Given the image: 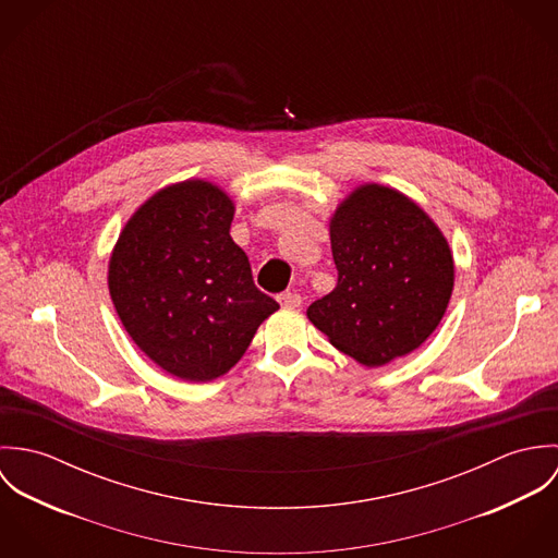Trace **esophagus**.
<instances>
[{
  "label": "esophagus",
  "instance_id": "esophagus-1",
  "mask_svg": "<svg viewBox=\"0 0 558 558\" xmlns=\"http://www.w3.org/2000/svg\"><path fill=\"white\" fill-rule=\"evenodd\" d=\"M277 301H279V305H281V307H286V310L301 307V303H303L301 294H296V292H283V294H279V296H277Z\"/></svg>",
  "mask_w": 558,
  "mask_h": 558
}]
</instances>
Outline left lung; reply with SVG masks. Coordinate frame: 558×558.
<instances>
[{"label": "left lung", "mask_w": 558, "mask_h": 558, "mask_svg": "<svg viewBox=\"0 0 558 558\" xmlns=\"http://www.w3.org/2000/svg\"><path fill=\"white\" fill-rule=\"evenodd\" d=\"M337 286L307 318L367 367L416 350L453 292V255L436 223L405 195L363 184L330 219Z\"/></svg>", "instance_id": "left-lung-1"}]
</instances>
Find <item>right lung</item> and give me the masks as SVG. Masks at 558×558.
Segmentation results:
<instances>
[{"label": "right lung", "instance_id": "add662e5", "mask_svg": "<svg viewBox=\"0 0 558 558\" xmlns=\"http://www.w3.org/2000/svg\"><path fill=\"white\" fill-rule=\"evenodd\" d=\"M232 199L186 180L160 189L124 226L109 292L126 332L167 374L208 383L230 372L279 303L253 283L230 236Z\"/></svg>", "mask_w": 558, "mask_h": 558}]
</instances>
